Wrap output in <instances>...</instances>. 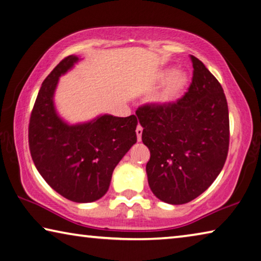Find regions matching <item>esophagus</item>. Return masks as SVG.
Wrapping results in <instances>:
<instances>
[{"label":"esophagus","instance_id":"1","mask_svg":"<svg viewBox=\"0 0 261 261\" xmlns=\"http://www.w3.org/2000/svg\"><path fill=\"white\" fill-rule=\"evenodd\" d=\"M142 130H143V128L141 127L140 125H138V127H136V136H138V141L140 142L141 141V138H142Z\"/></svg>","mask_w":261,"mask_h":261}]
</instances>
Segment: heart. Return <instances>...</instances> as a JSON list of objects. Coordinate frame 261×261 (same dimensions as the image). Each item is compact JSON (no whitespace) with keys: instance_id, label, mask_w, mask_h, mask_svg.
<instances>
[{"instance_id":"1","label":"heart","mask_w":261,"mask_h":261,"mask_svg":"<svg viewBox=\"0 0 261 261\" xmlns=\"http://www.w3.org/2000/svg\"><path fill=\"white\" fill-rule=\"evenodd\" d=\"M189 83V75L184 70L174 68H165L160 70L152 80L153 87L163 85L162 90L155 97V102L160 106H170L180 98Z\"/></svg>"}]
</instances>
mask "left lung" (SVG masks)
I'll use <instances>...</instances> for the list:
<instances>
[{"mask_svg":"<svg viewBox=\"0 0 261 261\" xmlns=\"http://www.w3.org/2000/svg\"><path fill=\"white\" fill-rule=\"evenodd\" d=\"M193 79L185 96L170 106L136 111L142 141L150 150L146 170L162 201L182 204L202 194L219 176L229 149V112L214 75L192 55Z\"/></svg>","mask_w":261,"mask_h":261,"instance_id":"obj_1","label":"left lung"}]
</instances>
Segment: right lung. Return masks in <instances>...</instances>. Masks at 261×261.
<instances>
[{
	"label": "right lung",
	"mask_w": 261,
	"mask_h": 261,
	"mask_svg": "<svg viewBox=\"0 0 261 261\" xmlns=\"http://www.w3.org/2000/svg\"><path fill=\"white\" fill-rule=\"evenodd\" d=\"M81 60L65 58L42 82L30 118L29 144L45 181L63 198L87 203L109 191L114 168L136 143L138 119L100 114L72 125L60 117L54 104L59 79Z\"/></svg>",
	"instance_id": "right-lung-1"
}]
</instances>
